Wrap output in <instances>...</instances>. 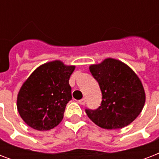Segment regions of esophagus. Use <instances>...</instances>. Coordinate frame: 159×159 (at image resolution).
I'll return each mask as SVG.
<instances>
[{
  "label": "esophagus",
  "mask_w": 159,
  "mask_h": 159,
  "mask_svg": "<svg viewBox=\"0 0 159 159\" xmlns=\"http://www.w3.org/2000/svg\"><path fill=\"white\" fill-rule=\"evenodd\" d=\"M78 103H79L80 105H85V103H86V99H85V98H82V99L79 100V101H78Z\"/></svg>",
  "instance_id": "esophagus-1"
}]
</instances>
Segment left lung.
Segmentation results:
<instances>
[{
	"label": "left lung",
	"mask_w": 159,
	"mask_h": 159,
	"mask_svg": "<svg viewBox=\"0 0 159 159\" xmlns=\"http://www.w3.org/2000/svg\"><path fill=\"white\" fill-rule=\"evenodd\" d=\"M90 72L99 83L102 93L101 106L86 109L87 116L101 128L121 129L135 120L145 103V92L136 73L120 60L106 58L92 64Z\"/></svg>",
	"instance_id": "left-lung-1"
}]
</instances>
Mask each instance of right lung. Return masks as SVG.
Wrapping results in <instances>:
<instances>
[{"instance_id":"1","label":"right lung","mask_w":159,"mask_h":159,"mask_svg":"<svg viewBox=\"0 0 159 159\" xmlns=\"http://www.w3.org/2000/svg\"><path fill=\"white\" fill-rule=\"evenodd\" d=\"M74 69L75 66L55 60L37 67L24 82L17 96V109L30 127L49 130L62 121L72 100L69 78Z\"/></svg>"}]
</instances>
